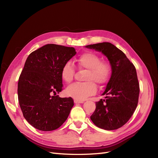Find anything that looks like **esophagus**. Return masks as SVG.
Wrapping results in <instances>:
<instances>
[{
	"instance_id": "obj_1",
	"label": "esophagus",
	"mask_w": 158,
	"mask_h": 158,
	"mask_svg": "<svg viewBox=\"0 0 158 158\" xmlns=\"http://www.w3.org/2000/svg\"><path fill=\"white\" fill-rule=\"evenodd\" d=\"M74 103H83V101L78 100H74Z\"/></svg>"
}]
</instances>
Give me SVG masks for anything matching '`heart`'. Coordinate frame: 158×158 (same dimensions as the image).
<instances>
[{"label": "heart", "mask_w": 158, "mask_h": 158, "mask_svg": "<svg viewBox=\"0 0 158 158\" xmlns=\"http://www.w3.org/2000/svg\"><path fill=\"white\" fill-rule=\"evenodd\" d=\"M79 68L85 69L87 73L85 77L86 83H74L69 86L66 94L75 99L83 100L87 97L94 95L96 92V83L99 86H103L108 81L110 75L109 64L101 60V57L92 52H87L81 55L77 60ZM75 68L71 62L64 64L60 75L62 79L67 83H71L73 79Z\"/></svg>", "instance_id": "1"}]
</instances>
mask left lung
I'll list each match as a JSON object with an SVG mask.
<instances>
[{"instance_id":"8db88e82","label":"left lung","mask_w":158,"mask_h":158,"mask_svg":"<svg viewBox=\"0 0 158 158\" xmlns=\"http://www.w3.org/2000/svg\"><path fill=\"white\" fill-rule=\"evenodd\" d=\"M85 47L106 56L112 70L102 94L106 97L96 102L90 119L102 129L116 130L130 120L137 106L140 90L136 69L124 52L112 44L103 42Z\"/></svg>"}]
</instances>
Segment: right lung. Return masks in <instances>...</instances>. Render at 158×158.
I'll list each match as a JSON object with an SVG mask.
<instances>
[{
  "instance_id": "1",
  "label": "right lung",
  "mask_w": 158,
  "mask_h": 158,
  "mask_svg": "<svg viewBox=\"0 0 158 158\" xmlns=\"http://www.w3.org/2000/svg\"><path fill=\"white\" fill-rule=\"evenodd\" d=\"M75 54L73 48L47 44L27 58L19 79L18 100L23 116L39 130H55L68 117L73 99L55 95L62 90L61 69Z\"/></svg>"
}]
</instances>
